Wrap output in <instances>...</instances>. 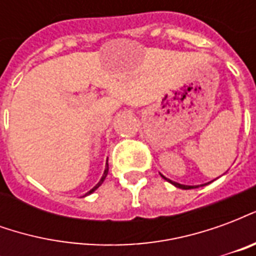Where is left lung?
I'll return each mask as SVG.
<instances>
[{
    "instance_id": "8db88e82",
    "label": "left lung",
    "mask_w": 256,
    "mask_h": 256,
    "mask_svg": "<svg viewBox=\"0 0 256 256\" xmlns=\"http://www.w3.org/2000/svg\"><path fill=\"white\" fill-rule=\"evenodd\" d=\"M162 176V174H160ZM162 177L164 178L166 181H168L170 184H172L174 186H177V188H181V189H193V188H198V186H190V185H182V184H178V182H174V181H172V180H168V178H166L164 176H162Z\"/></svg>"
}]
</instances>
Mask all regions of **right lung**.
I'll return each mask as SVG.
<instances>
[{
	"mask_svg": "<svg viewBox=\"0 0 256 256\" xmlns=\"http://www.w3.org/2000/svg\"><path fill=\"white\" fill-rule=\"evenodd\" d=\"M106 174H108V159H106V170H104V174H102V177H101V180H100V181H98V184H97V185H96L94 188H92V189H90L89 192L86 193V194H84V196H88V194H90V193H93V192H94L96 189L98 188V186H100L101 184L104 182V180H106Z\"/></svg>",
	"mask_w": 256,
	"mask_h": 256,
	"instance_id": "right-lung-1",
	"label": "right lung"
}]
</instances>
